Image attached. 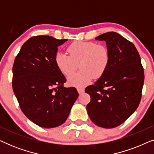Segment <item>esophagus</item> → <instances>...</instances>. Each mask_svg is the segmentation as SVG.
<instances>
[{
    "label": "esophagus",
    "mask_w": 154,
    "mask_h": 154,
    "mask_svg": "<svg viewBox=\"0 0 154 154\" xmlns=\"http://www.w3.org/2000/svg\"><path fill=\"white\" fill-rule=\"evenodd\" d=\"M77 90H78V92H79L80 94L83 93L84 91H85V90H84V88H78Z\"/></svg>",
    "instance_id": "1"
}]
</instances>
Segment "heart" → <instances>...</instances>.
<instances>
[{"instance_id":"1","label":"heart","mask_w":154,"mask_h":154,"mask_svg":"<svg viewBox=\"0 0 154 154\" xmlns=\"http://www.w3.org/2000/svg\"><path fill=\"white\" fill-rule=\"evenodd\" d=\"M69 56L57 52L54 62L59 71L64 75H70L79 64V72L68 77V83L75 87H83L92 78L102 76L108 68L110 53L108 48L92 41H75L67 48Z\"/></svg>"}]
</instances>
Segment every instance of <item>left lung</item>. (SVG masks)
Instances as JSON below:
<instances>
[{"instance_id":"obj_1","label":"left lung","mask_w":154,"mask_h":154,"mask_svg":"<svg viewBox=\"0 0 154 154\" xmlns=\"http://www.w3.org/2000/svg\"><path fill=\"white\" fill-rule=\"evenodd\" d=\"M95 39L106 42L110 62L104 75L85 88L91 99L86 109L94 124L113 128L125 122L140 104L144 69L135 46L119 33L107 32Z\"/></svg>"}]
</instances>
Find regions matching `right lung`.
I'll return each mask as SVG.
<instances>
[{"mask_svg": "<svg viewBox=\"0 0 154 154\" xmlns=\"http://www.w3.org/2000/svg\"><path fill=\"white\" fill-rule=\"evenodd\" d=\"M67 39L38 35L25 42L12 67V88L24 115L40 127L52 128L66 121L79 93L65 88L64 75L54 62L57 47Z\"/></svg>", "mask_w": 154, "mask_h": 154, "instance_id": "1", "label": "right lung"}]
</instances>
